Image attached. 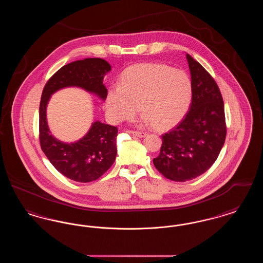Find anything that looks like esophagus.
<instances>
[{
  "label": "esophagus",
  "mask_w": 263,
  "mask_h": 263,
  "mask_svg": "<svg viewBox=\"0 0 263 263\" xmlns=\"http://www.w3.org/2000/svg\"><path fill=\"white\" fill-rule=\"evenodd\" d=\"M129 133H131L134 136H137V137L140 138L146 136V133L145 132H141V131H129Z\"/></svg>",
  "instance_id": "obj_1"
}]
</instances>
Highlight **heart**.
<instances>
[{
    "instance_id": "obj_1",
    "label": "heart",
    "mask_w": 263,
    "mask_h": 263,
    "mask_svg": "<svg viewBox=\"0 0 263 263\" xmlns=\"http://www.w3.org/2000/svg\"><path fill=\"white\" fill-rule=\"evenodd\" d=\"M187 74L163 64H141L122 76L120 85L109 88L105 109L114 123L131 120L141 109L142 121L158 129L176 125L187 113L192 100Z\"/></svg>"
}]
</instances>
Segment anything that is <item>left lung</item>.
Masks as SVG:
<instances>
[{"label": "left lung", "mask_w": 263, "mask_h": 263, "mask_svg": "<svg viewBox=\"0 0 263 263\" xmlns=\"http://www.w3.org/2000/svg\"><path fill=\"white\" fill-rule=\"evenodd\" d=\"M192 83V101L184 119L163 135L156 168L174 181H186L208 171L225 143L224 101L210 74L186 54Z\"/></svg>", "instance_id": "8db88e82"}]
</instances>
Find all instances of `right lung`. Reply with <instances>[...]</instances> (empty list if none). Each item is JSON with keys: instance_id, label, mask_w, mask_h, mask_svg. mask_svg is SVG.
Returning a JSON list of instances; mask_svg holds the SVG:
<instances>
[{"instance_id": "add662e5", "label": "right lung", "mask_w": 263, "mask_h": 263, "mask_svg": "<svg viewBox=\"0 0 263 263\" xmlns=\"http://www.w3.org/2000/svg\"><path fill=\"white\" fill-rule=\"evenodd\" d=\"M110 71V64L100 58L69 63L51 77L42 91L39 106L41 149L59 173L74 181H93L112 165L117 154V127L96 120L84 137L71 143L63 142L51 134L47 105L53 93L66 88H83L105 100L107 89L103 78Z\"/></svg>"}]
</instances>
